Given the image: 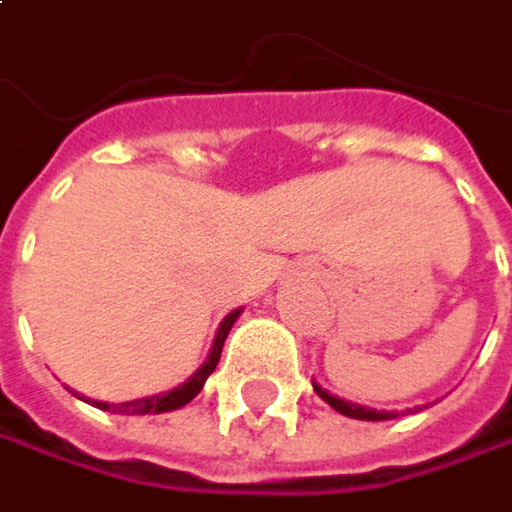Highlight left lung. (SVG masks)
Wrapping results in <instances>:
<instances>
[{"mask_svg":"<svg viewBox=\"0 0 512 512\" xmlns=\"http://www.w3.org/2000/svg\"><path fill=\"white\" fill-rule=\"evenodd\" d=\"M314 383V392L331 406V409H337L340 415H345V418H357V421H392V418H397V412H383V409H371V406H360V403H351V400H345V397H337L331 395L328 389H322L317 380H311ZM421 406H415V412H418ZM412 412V409H409Z\"/></svg>","mask_w":512,"mask_h":512,"instance_id":"obj_1","label":"left lung"}]
</instances>
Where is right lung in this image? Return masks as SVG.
Returning <instances> with one entry per match:
<instances>
[{"instance_id": "right-lung-1", "label": "right lung", "mask_w": 512, "mask_h": 512, "mask_svg": "<svg viewBox=\"0 0 512 512\" xmlns=\"http://www.w3.org/2000/svg\"><path fill=\"white\" fill-rule=\"evenodd\" d=\"M239 314H242V308H236V311H230L221 325H218L216 337H213V348H210V354H207V360L198 366V369L192 371L190 377L184 380V383H178L175 389H169V392H158V395H149V397H138V400H126V403H106V400H91V397L83 395H74L80 397V400H86L91 406H97V409H106V412H115V415H161V412H175V409H181V406H187L192 397L198 395L201 389H204V383H207V377L216 371L218 366V357H221V348H224V340H227V334H230V328H233V322L239 320Z\"/></svg>"}]
</instances>
